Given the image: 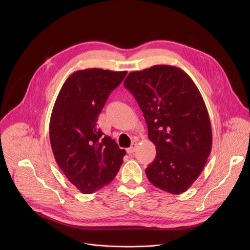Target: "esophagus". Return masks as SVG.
<instances>
[{
	"label": "esophagus",
	"instance_id": "1",
	"mask_svg": "<svg viewBox=\"0 0 250 250\" xmlns=\"http://www.w3.org/2000/svg\"><path fill=\"white\" fill-rule=\"evenodd\" d=\"M136 147H137V142H136V141H134V142H132L131 146H130V147H128V148L126 149V152H127V153H129V154H131V153H133V152L135 151Z\"/></svg>",
	"mask_w": 250,
	"mask_h": 250
}]
</instances>
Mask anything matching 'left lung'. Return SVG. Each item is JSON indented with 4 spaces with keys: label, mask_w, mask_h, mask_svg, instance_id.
Segmentation results:
<instances>
[{
    "label": "left lung",
    "mask_w": 250,
    "mask_h": 250,
    "mask_svg": "<svg viewBox=\"0 0 250 250\" xmlns=\"http://www.w3.org/2000/svg\"><path fill=\"white\" fill-rule=\"evenodd\" d=\"M144 113L156 156L146 169L164 192L187 191L211 150V126L204 99L190 76L171 65L132 71L124 82Z\"/></svg>",
    "instance_id": "1"
}]
</instances>
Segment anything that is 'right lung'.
<instances>
[{
    "mask_svg": "<svg viewBox=\"0 0 250 250\" xmlns=\"http://www.w3.org/2000/svg\"><path fill=\"white\" fill-rule=\"evenodd\" d=\"M126 71L89 68L64 82L53 105L49 138L54 158L81 193L91 194L113 181L125 150L98 127V116Z\"/></svg>",
    "mask_w": 250,
    "mask_h": 250,
    "instance_id": "right-lung-1",
    "label": "right lung"
}]
</instances>
